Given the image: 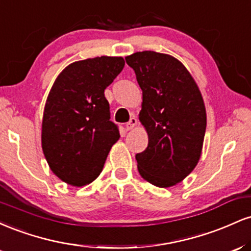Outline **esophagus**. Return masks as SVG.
<instances>
[{
	"instance_id": "obj_1",
	"label": "esophagus",
	"mask_w": 251,
	"mask_h": 251,
	"mask_svg": "<svg viewBox=\"0 0 251 251\" xmlns=\"http://www.w3.org/2000/svg\"><path fill=\"white\" fill-rule=\"evenodd\" d=\"M137 124H138L137 118H134V117L131 118V119H129V122H128L127 124H126V129H127V131H129V129L134 128Z\"/></svg>"
}]
</instances>
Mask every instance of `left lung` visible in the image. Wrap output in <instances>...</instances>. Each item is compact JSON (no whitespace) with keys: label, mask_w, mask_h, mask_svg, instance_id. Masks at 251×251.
I'll list each match as a JSON object with an SVG mask.
<instances>
[{"label":"left lung","mask_w":251,"mask_h":251,"mask_svg":"<svg viewBox=\"0 0 251 251\" xmlns=\"http://www.w3.org/2000/svg\"><path fill=\"white\" fill-rule=\"evenodd\" d=\"M143 91L139 120L148 148L135 154L138 171L158 188H170L192 172L206 128L203 98L194 77L176 57L152 50L125 57Z\"/></svg>","instance_id":"obj_1"}]
</instances>
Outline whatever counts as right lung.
I'll use <instances>...</instances> for the list:
<instances>
[{
	"label": "right lung",
	"instance_id": "right-lung-1",
	"mask_svg": "<svg viewBox=\"0 0 251 251\" xmlns=\"http://www.w3.org/2000/svg\"><path fill=\"white\" fill-rule=\"evenodd\" d=\"M122 56L68 65L51 86L42 118L41 142L54 175L73 186L92 183L120 138L105 89L123 71Z\"/></svg>",
	"mask_w": 251,
	"mask_h": 251
}]
</instances>
